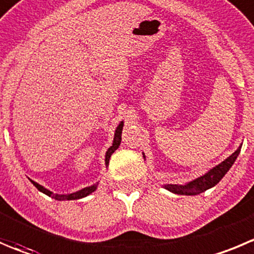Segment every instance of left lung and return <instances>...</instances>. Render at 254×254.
Listing matches in <instances>:
<instances>
[{"mask_svg": "<svg viewBox=\"0 0 254 254\" xmlns=\"http://www.w3.org/2000/svg\"><path fill=\"white\" fill-rule=\"evenodd\" d=\"M240 152H241V146L238 147L237 151L233 152L228 158L224 159L222 163H219L218 166H216V167H213L212 170H209L208 172L204 173V175L201 176V177L195 178V180L190 181V182L186 183V185H165V188L170 190V192L176 193V194H185V195L199 194V193L214 187V186H216L217 183L224 177V175L228 172L229 168H231L232 165L234 163V161L237 159Z\"/></svg>", "mask_w": 254, "mask_h": 254, "instance_id": "obj_1", "label": "left lung"}]
</instances>
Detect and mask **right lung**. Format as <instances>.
<instances>
[{
	"instance_id": "add662e5",
	"label": "right lung",
	"mask_w": 254,
	"mask_h": 254,
	"mask_svg": "<svg viewBox=\"0 0 254 254\" xmlns=\"http://www.w3.org/2000/svg\"><path fill=\"white\" fill-rule=\"evenodd\" d=\"M122 128H123V122H121L120 125L117 126V128H116V131H115V138H113L112 146H111L110 148L107 149V152H106V158H105L106 166H108L111 156H112L113 152H115L116 149L118 148V146L121 144V134H122ZM30 181L33 183V186H35V187L37 188L40 192H42V193H45V194L50 195V197L55 198V199H57V201H71V199H79V198H83V197H86V195L91 194L92 192H95L96 188H97V185H98V183H96V185L89 186V187L83 188V190H79L74 193H69V194H57V193H53V192H51V190H48L47 188H45L43 186L38 185V183L35 182V181H32V180H30Z\"/></svg>"
}]
</instances>
